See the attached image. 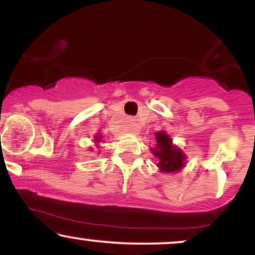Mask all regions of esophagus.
I'll list each match as a JSON object with an SVG mask.
<instances>
[{
  "mask_svg": "<svg viewBox=\"0 0 255 255\" xmlns=\"http://www.w3.org/2000/svg\"><path fill=\"white\" fill-rule=\"evenodd\" d=\"M128 129H129V131H131V133L136 134L137 131H139V122H137L136 119H130L129 120V125H128Z\"/></svg>",
  "mask_w": 255,
  "mask_h": 255,
  "instance_id": "obj_1",
  "label": "esophagus"
}]
</instances>
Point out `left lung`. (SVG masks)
<instances>
[{
    "mask_svg": "<svg viewBox=\"0 0 255 255\" xmlns=\"http://www.w3.org/2000/svg\"><path fill=\"white\" fill-rule=\"evenodd\" d=\"M156 145L151 147V152L157 159V166L163 174H174L180 171L186 165V153L172 144L171 136L165 130L154 133Z\"/></svg>",
    "mask_w": 255,
    "mask_h": 255,
    "instance_id": "1",
    "label": "left lung"
}]
</instances>
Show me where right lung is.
I'll use <instances>...</instances> for the list:
<instances>
[{
	"label": "right lung",
	"mask_w": 255,
	"mask_h": 255,
	"mask_svg": "<svg viewBox=\"0 0 255 255\" xmlns=\"http://www.w3.org/2000/svg\"><path fill=\"white\" fill-rule=\"evenodd\" d=\"M102 140H103V135H102L101 133H97V134H96L95 136H93V142H95V145L97 146L98 148L101 147V146H99V144H101V142H104V141H102ZM90 150L92 151L93 148H91V147H90ZM99 151H101V150H99Z\"/></svg>",
	"instance_id": "right-lung-1"
}]
</instances>
